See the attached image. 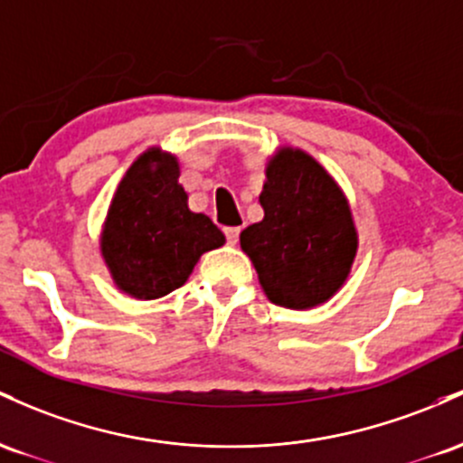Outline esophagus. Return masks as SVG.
<instances>
[{
    "instance_id": "esophagus-1",
    "label": "esophagus",
    "mask_w": 463,
    "mask_h": 463,
    "mask_svg": "<svg viewBox=\"0 0 463 463\" xmlns=\"http://www.w3.org/2000/svg\"><path fill=\"white\" fill-rule=\"evenodd\" d=\"M225 236L233 245V242H238V236H241V227H225Z\"/></svg>"
}]
</instances>
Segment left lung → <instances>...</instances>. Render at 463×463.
<instances>
[{
  "label": "left lung",
  "mask_w": 463,
  "mask_h": 463,
  "mask_svg": "<svg viewBox=\"0 0 463 463\" xmlns=\"http://www.w3.org/2000/svg\"><path fill=\"white\" fill-rule=\"evenodd\" d=\"M264 218L241 233L267 298L284 308H313L350 275L358 236L336 181L299 148H279L260 192Z\"/></svg>",
  "instance_id": "8db88e82"
}]
</instances>
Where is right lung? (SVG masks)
Listing matches in <instances>:
<instances>
[{"instance_id": "obj_1", "label": "right lung", "mask_w": 463, "mask_h": 463, "mask_svg": "<svg viewBox=\"0 0 463 463\" xmlns=\"http://www.w3.org/2000/svg\"><path fill=\"white\" fill-rule=\"evenodd\" d=\"M225 245L210 216L188 207L175 155L148 148L119 181L100 249L113 282L137 299L184 287L205 251Z\"/></svg>"}]
</instances>
